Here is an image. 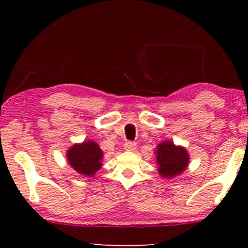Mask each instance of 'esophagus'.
Returning <instances> with one entry per match:
<instances>
[{
  "mask_svg": "<svg viewBox=\"0 0 248 248\" xmlns=\"http://www.w3.org/2000/svg\"><path fill=\"white\" fill-rule=\"evenodd\" d=\"M124 150H127V151H134L137 148V143H136V142H132V141H127L124 143Z\"/></svg>",
  "mask_w": 248,
  "mask_h": 248,
  "instance_id": "esophagus-1",
  "label": "esophagus"
}]
</instances>
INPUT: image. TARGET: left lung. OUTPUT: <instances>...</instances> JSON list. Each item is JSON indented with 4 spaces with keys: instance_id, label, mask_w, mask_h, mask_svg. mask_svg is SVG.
Masks as SVG:
<instances>
[{
    "instance_id": "1",
    "label": "left lung",
    "mask_w": 248,
    "mask_h": 248,
    "mask_svg": "<svg viewBox=\"0 0 248 248\" xmlns=\"http://www.w3.org/2000/svg\"><path fill=\"white\" fill-rule=\"evenodd\" d=\"M156 163L158 173L164 178H174L187 169L189 154L184 146L175 145L171 141H164L156 146Z\"/></svg>"
}]
</instances>
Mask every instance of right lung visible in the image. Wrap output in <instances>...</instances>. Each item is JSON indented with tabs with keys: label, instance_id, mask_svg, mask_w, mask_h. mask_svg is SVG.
<instances>
[{
	"label": "right lung",
	"instance_id": "right-lung-1",
	"mask_svg": "<svg viewBox=\"0 0 248 248\" xmlns=\"http://www.w3.org/2000/svg\"><path fill=\"white\" fill-rule=\"evenodd\" d=\"M66 158L78 174L92 177L102 167L103 151L96 142L89 140L71 146L66 152Z\"/></svg>",
	"mask_w": 248,
	"mask_h": 248
}]
</instances>
